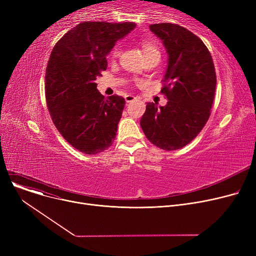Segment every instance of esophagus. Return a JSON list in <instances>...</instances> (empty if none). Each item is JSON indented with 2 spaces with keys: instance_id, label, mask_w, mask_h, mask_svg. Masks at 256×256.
Here are the masks:
<instances>
[{
  "instance_id": "1",
  "label": "esophagus",
  "mask_w": 256,
  "mask_h": 256,
  "mask_svg": "<svg viewBox=\"0 0 256 256\" xmlns=\"http://www.w3.org/2000/svg\"><path fill=\"white\" fill-rule=\"evenodd\" d=\"M126 102H132L134 100H135L136 98L135 96H130V94H128V96H126Z\"/></svg>"
}]
</instances>
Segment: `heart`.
Returning <instances> with one entry per match:
<instances>
[{"mask_svg":"<svg viewBox=\"0 0 256 256\" xmlns=\"http://www.w3.org/2000/svg\"><path fill=\"white\" fill-rule=\"evenodd\" d=\"M141 48H142V50H143V54L145 57H148V56H152V55H156V54H158V55H160V52L156 48V46L150 42V40H142L141 42ZM119 54V50H118V46H114L110 54H109V58L111 60L115 59Z\"/></svg>","mask_w":256,"mask_h":256,"instance_id":"b5f03b06","label":"heart"}]
</instances>
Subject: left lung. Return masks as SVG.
Returning a JSON list of instances; mask_svg holds the SVG:
<instances>
[{"mask_svg":"<svg viewBox=\"0 0 256 256\" xmlns=\"http://www.w3.org/2000/svg\"><path fill=\"white\" fill-rule=\"evenodd\" d=\"M162 40L168 66L162 90L164 106L147 102L140 126L146 138L164 150L189 144L204 128L210 115L216 72L212 55L199 37L182 26L162 22L150 26Z\"/></svg>","mask_w":256,"mask_h":256,"instance_id":"obj_1","label":"left lung"}]
</instances>
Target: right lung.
<instances>
[{"label": "right lung", "instance_id": "1", "mask_svg": "<svg viewBox=\"0 0 256 256\" xmlns=\"http://www.w3.org/2000/svg\"><path fill=\"white\" fill-rule=\"evenodd\" d=\"M135 22H84L54 46L46 72V98L54 124L63 138L86 154L113 144L126 100L104 98L96 80L106 70V56Z\"/></svg>", "mask_w": 256, "mask_h": 256}]
</instances>
